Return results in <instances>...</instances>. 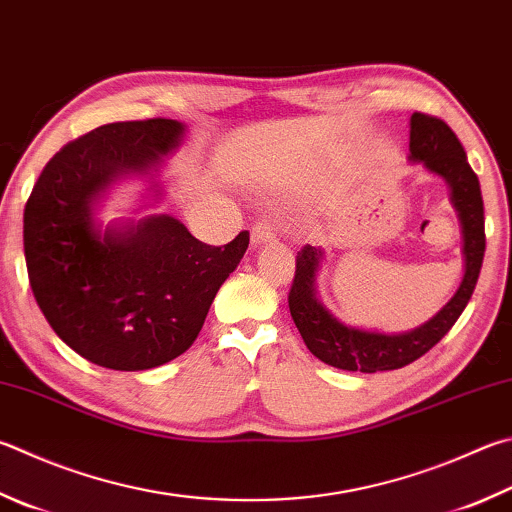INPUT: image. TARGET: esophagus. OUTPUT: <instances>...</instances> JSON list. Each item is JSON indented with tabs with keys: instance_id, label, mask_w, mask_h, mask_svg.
Wrapping results in <instances>:
<instances>
[{
	"instance_id": "esophagus-1",
	"label": "esophagus",
	"mask_w": 512,
	"mask_h": 512,
	"mask_svg": "<svg viewBox=\"0 0 512 512\" xmlns=\"http://www.w3.org/2000/svg\"><path fill=\"white\" fill-rule=\"evenodd\" d=\"M275 237H277V228L268 219L257 221L253 230H250V241H253V246L268 244V241L275 239Z\"/></svg>"
}]
</instances>
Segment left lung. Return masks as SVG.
Wrapping results in <instances>:
<instances>
[{
	"mask_svg": "<svg viewBox=\"0 0 512 512\" xmlns=\"http://www.w3.org/2000/svg\"><path fill=\"white\" fill-rule=\"evenodd\" d=\"M410 161L423 163L427 172L441 176L448 183L450 201L461 221L463 257H466L463 259L466 262L463 280L452 300L432 320L414 331L387 336V333L347 327L320 302L315 277H318L324 253L320 248L306 244L295 259L288 309H291V318L304 345L315 358L331 367L376 374V371L410 365L452 329L477 286L483 253H486V230H483L479 179L472 172L466 150L459 143L457 134L441 118L414 111L410 118Z\"/></svg>",
	"mask_w": 512,
	"mask_h": 512,
	"instance_id": "8db88e82",
	"label": "left lung"
}]
</instances>
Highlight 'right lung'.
Here are the masks:
<instances>
[{
  "label": "right lung",
  "instance_id": "add662e5",
  "mask_svg": "<svg viewBox=\"0 0 512 512\" xmlns=\"http://www.w3.org/2000/svg\"><path fill=\"white\" fill-rule=\"evenodd\" d=\"M183 132L170 118L96 127L46 163L26 201L24 255L35 302L60 340L94 365L143 371L188 351L248 248V230L208 246L170 215L105 230L96 224L102 192L159 170Z\"/></svg>",
  "mask_w": 512,
  "mask_h": 512
}]
</instances>
